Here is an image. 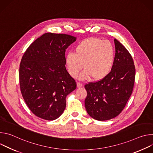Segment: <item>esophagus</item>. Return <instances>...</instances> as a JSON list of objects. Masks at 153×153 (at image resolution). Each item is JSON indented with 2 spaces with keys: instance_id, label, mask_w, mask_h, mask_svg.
<instances>
[{
  "instance_id": "34e87169",
  "label": "esophagus",
  "mask_w": 153,
  "mask_h": 153,
  "mask_svg": "<svg viewBox=\"0 0 153 153\" xmlns=\"http://www.w3.org/2000/svg\"><path fill=\"white\" fill-rule=\"evenodd\" d=\"M77 86L78 88H81V87L83 86V84L82 83H80V82H77Z\"/></svg>"
}]
</instances>
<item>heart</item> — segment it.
Returning <instances> with one entry per match:
<instances>
[{
    "label": "heart",
    "instance_id": "heart-1",
    "mask_svg": "<svg viewBox=\"0 0 153 153\" xmlns=\"http://www.w3.org/2000/svg\"><path fill=\"white\" fill-rule=\"evenodd\" d=\"M115 51L112 43L99 38L91 37L79 43L74 53L65 56V64L70 74L76 77L83 67L82 79L93 77L94 80L106 77L111 72L114 63Z\"/></svg>",
    "mask_w": 153,
    "mask_h": 153
}]
</instances>
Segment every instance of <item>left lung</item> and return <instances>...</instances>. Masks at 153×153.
I'll return each instance as SVG.
<instances>
[{"label":"left lung","mask_w":153,"mask_h":153,"mask_svg":"<svg viewBox=\"0 0 153 153\" xmlns=\"http://www.w3.org/2000/svg\"><path fill=\"white\" fill-rule=\"evenodd\" d=\"M114 43V63L110 74L102 80L85 85L86 110L92 118L99 121L117 116L133 90L136 69L133 57L116 39Z\"/></svg>","instance_id":"left-lung-1"}]
</instances>
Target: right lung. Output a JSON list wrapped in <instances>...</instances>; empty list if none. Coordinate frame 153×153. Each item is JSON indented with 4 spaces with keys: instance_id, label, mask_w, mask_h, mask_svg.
I'll return each instance as SVG.
<instances>
[{
    "instance_id": "1",
    "label": "right lung",
    "mask_w": 153,
    "mask_h": 153,
    "mask_svg": "<svg viewBox=\"0 0 153 153\" xmlns=\"http://www.w3.org/2000/svg\"><path fill=\"white\" fill-rule=\"evenodd\" d=\"M76 37L45 33L29 46L22 58L19 83L22 97L31 112L47 120L62 115L66 97L76 82L65 68L66 49Z\"/></svg>"
}]
</instances>
